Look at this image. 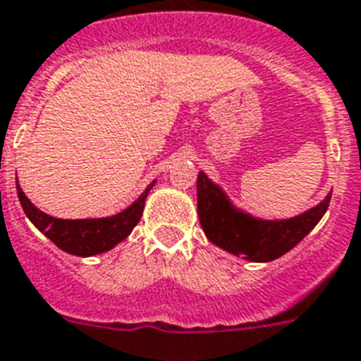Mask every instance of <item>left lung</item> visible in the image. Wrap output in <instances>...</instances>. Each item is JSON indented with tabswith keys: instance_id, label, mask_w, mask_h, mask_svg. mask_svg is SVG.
Masks as SVG:
<instances>
[{
	"instance_id": "obj_1",
	"label": "left lung",
	"mask_w": 361,
	"mask_h": 361,
	"mask_svg": "<svg viewBox=\"0 0 361 361\" xmlns=\"http://www.w3.org/2000/svg\"><path fill=\"white\" fill-rule=\"evenodd\" d=\"M331 192L314 208L290 219L252 217L231 202L226 192L204 172L197 178L198 219L212 243L251 262H269L296 247L330 206Z\"/></svg>"
}]
</instances>
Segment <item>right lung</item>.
<instances>
[{
	"instance_id": "add662e5",
	"label": "right lung",
	"mask_w": 361,
	"mask_h": 361,
	"mask_svg": "<svg viewBox=\"0 0 361 361\" xmlns=\"http://www.w3.org/2000/svg\"><path fill=\"white\" fill-rule=\"evenodd\" d=\"M153 185L155 181H152L146 187V191L127 209L112 217H101V219H56L31 204L30 198L22 191V187L18 185V181H16V192H18V200L27 219L48 240H52L61 251L76 255V257H93V255L110 251L112 247L129 236L140 221L147 192L152 191Z\"/></svg>"
}]
</instances>
